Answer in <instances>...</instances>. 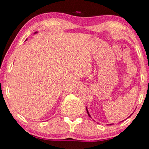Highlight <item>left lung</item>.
<instances>
[{
    "label": "left lung",
    "instance_id": "1",
    "mask_svg": "<svg viewBox=\"0 0 149 149\" xmlns=\"http://www.w3.org/2000/svg\"><path fill=\"white\" fill-rule=\"evenodd\" d=\"M86 110H87V114H88V116H89L90 117V118H91V115L89 114V112H88V110H87V108H86ZM110 125H112V124H110Z\"/></svg>",
    "mask_w": 149,
    "mask_h": 149
}]
</instances>
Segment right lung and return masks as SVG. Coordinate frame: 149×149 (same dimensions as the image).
<instances>
[{
  "instance_id": "1",
  "label": "right lung",
  "mask_w": 149,
  "mask_h": 149,
  "mask_svg": "<svg viewBox=\"0 0 149 149\" xmlns=\"http://www.w3.org/2000/svg\"><path fill=\"white\" fill-rule=\"evenodd\" d=\"M35 33H37V32H35ZM26 41H27V39L26 40Z\"/></svg>"
}]
</instances>
